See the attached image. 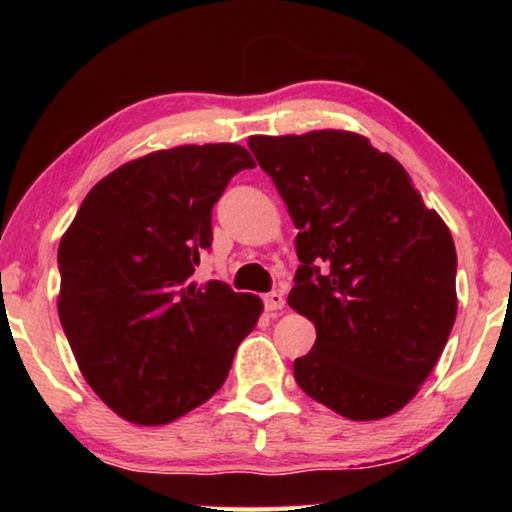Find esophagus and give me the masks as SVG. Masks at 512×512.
Here are the masks:
<instances>
[{"label":"esophagus","instance_id":"34e87169","mask_svg":"<svg viewBox=\"0 0 512 512\" xmlns=\"http://www.w3.org/2000/svg\"><path fill=\"white\" fill-rule=\"evenodd\" d=\"M262 300H264V307H266L268 311H277V309H282L284 305H287V300H284V293H282V291L266 293V296H264Z\"/></svg>","mask_w":512,"mask_h":512}]
</instances>
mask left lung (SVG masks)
Instances as JSON below:
<instances>
[{
	"instance_id": "8db88e82",
	"label": "left lung",
	"mask_w": 512,
	"mask_h": 512,
	"mask_svg": "<svg viewBox=\"0 0 512 512\" xmlns=\"http://www.w3.org/2000/svg\"><path fill=\"white\" fill-rule=\"evenodd\" d=\"M298 228L289 307L316 327L298 386L350 420L409 404L456 320V248L393 155L348 131L248 140Z\"/></svg>"
}]
</instances>
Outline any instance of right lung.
<instances>
[{"mask_svg": "<svg viewBox=\"0 0 512 512\" xmlns=\"http://www.w3.org/2000/svg\"><path fill=\"white\" fill-rule=\"evenodd\" d=\"M239 144L155 151L108 173L60 239L58 316L83 377L135 424H167L219 391L262 300L192 282L212 207L253 169Z\"/></svg>", "mask_w": 512, "mask_h": 512, "instance_id": "right-lung-1", "label": "right lung"}]
</instances>
